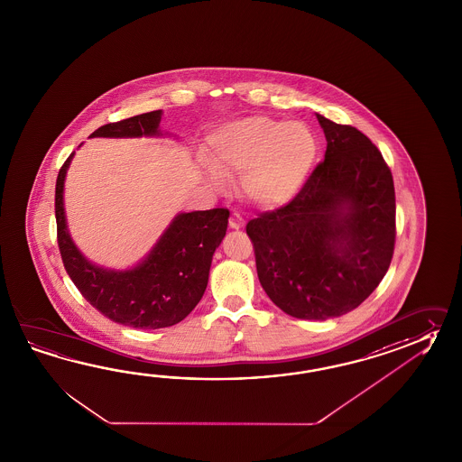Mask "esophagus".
Returning a JSON list of instances; mask_svg holds the SVG:
<instances>
[{"label": "esophagus", "instance_id": "1", "mask_svg": "<svg viewBox=\"0 0 462 462\" xmlns=\"http://www.w3.org/2000/svg\"><path fill=\"white\" fill-rule=\"evenodd\" d=\"M228 226H230V228H234V230H238V228H244L245 222H244V218L240 217V214L232 212L230 218H228Z\"/></svg>", "mask_w": 462, "mask_h": 462}]
</instances>
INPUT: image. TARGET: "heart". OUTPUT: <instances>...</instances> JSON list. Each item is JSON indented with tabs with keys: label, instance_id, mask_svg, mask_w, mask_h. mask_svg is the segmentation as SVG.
Instances as JSON below:
<instances>
[{
	"label": "heart",
	"instance_id": "b5f03b06",
	"mask_svg": "<svg viewBox=\"0 0 462 462\" xmlns=\"http://www.w3.org/2000/svg\"><path fill=\"white\" fill-rule=\"evenodd\" d=\"M317 157L319 139L307 124L245 117L208 139L207 179L224 187L226 174L240 172V189L250 202L282 206L307 184Z\"/></svg>",
	"mask_w": 462,
	"mask_h": 462
}]
</instances>
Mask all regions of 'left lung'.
<instances>
[{"instance_id":"left-lung-1","label":"left lung","mask_w":462,"mask_h":462,"mask_svg":"<svg viewBox=\"0 0 462 462\" xmlns=\"http://www.w3.org/2000/svg\"><path fill=\"white\" fill-rule=\"evenodd\" d=\"M325 161L300 194L246 224L268 298L300 319H337L380 285L394 250V184L376 145L317 114Z\"/></svg>"}]
</instances>
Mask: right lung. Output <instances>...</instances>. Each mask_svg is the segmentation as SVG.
I'll return each mask as SVG.
<instances>
[{
	"label": "right lung",
	"mask_w": 462,
	"mask_h": 462,
	"mask_svg": "<svg viewBox=\"0 0 462 462\" xmlns=\"http://www.w3.org/2000/svg\"><path fill=\"white\" fill-rule=\"evenodd\" d=\"M161 119L162 111L139 114L106 124L89 137H175L161 129ZM74 154L58 174L54 202L58 244L72 283L104 317L124 327L157 329L182 321L204 297L212 256L226 236L228 210L179 212L134 267H104L82 254L68 228L64 182Z\"/></svg>",
	"instance_id": "obj_1"
}]
</instances>
